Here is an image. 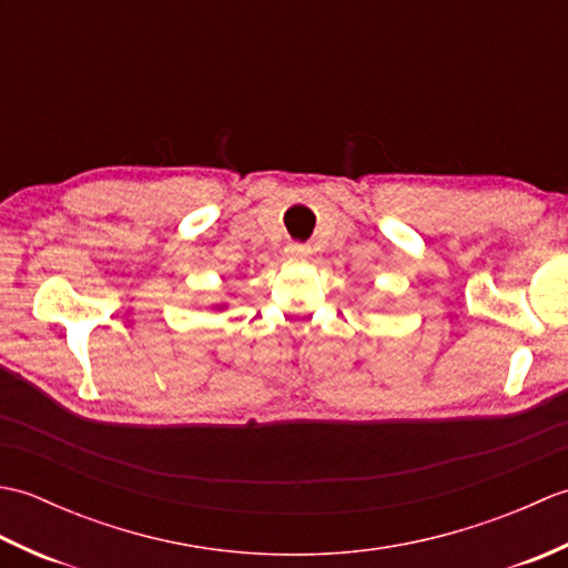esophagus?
I'll return each instance as SVG.
<instances>
[{"instance_id": "34e87169", "label": "esophagus", "mask_w": 568, "mask_h": 568, "mask_svg": "<svg viewBox=\"0 0 568 568\" xmlns=\"http://www.w3.org/2000/svg\"><path fill=\"white\" fill-rule=\"evenodd\" d=\"M285 256L291 261H305V258L312 256V248L305 246V244H287Z\"/></svg>"}]
</instances>
